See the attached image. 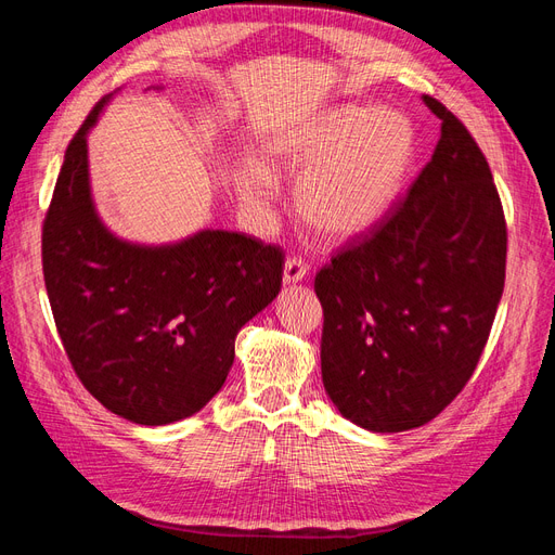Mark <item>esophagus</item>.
<instances>
[{"instance_id": "esophagus-1", "label": "esophagus", "mask_w": 555, "mask_h": 555, "mask_svg": "<svg viewBox=\"0 0 555 555\" xmlns=\"http://www.w3.org/2000/svg\"><path fill=\"white\" fill-rule=\"evenodd\" d=\"M308 263L300 259V257H289L287 261H284V273H282V280L284 284H296V282H304L308 278Z\"/></svg>"}]
</instances>
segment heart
Here are the masks:
<instances>
[{"instance_id":"heart-1","label":"heart","mask_w":555,"mask_h":555,"mask_svg":"<svg viewBox=\"0 0 555 555\" xmlns=\"http://www.w3.org/2000/svg\"><path fill=\"white\" fill-rule=\"evenodd\" d=\"M414 137L405 115L359 104L333 106L278 143L275 155L304 171L296 206L304 220L328 238H351L389 210L405 180ZM278 192L266 164L249 159L241 171V194L268 208Z\"/></svg>"}]
</instances>
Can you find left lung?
<instances>
[{"mask_svg":"<svg viewBox=\"0 0 555 555\" xmlns=\"http://www.w3.org/2000/svg\"><path fill=\"white\" fill-rule=\"evenodd\" d=\"M400 206L314 278L322 379L365 430L428 424L473 377L505 289L507 227L489 162L456 115Z\"/></svg>","mask_w":555,"mask_h":555,"instance_id":"8db88e82","label":"left lung"}]
</instances>
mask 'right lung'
<instances>
[{"mask_svg":"<svg viewBox=\"0 0 555 555\" xmlns=\"http://www.w3.org/2000/svg\"><path fill=\"white\" fill-rule=\"evenodd\" d=\"M108 102L66 147L43 222V280L82 386L127 422L166 426L222 389L238 331L280 294L284 255L222 229L164 245L115 236L88 169V133Z\"/></svg>","mask_w":555,"mask_h":555,"instance_id":"add662e5","label":"right lung"}]
</instances>
